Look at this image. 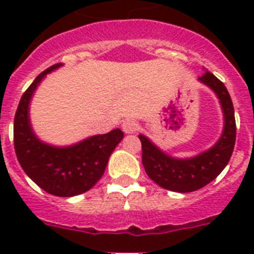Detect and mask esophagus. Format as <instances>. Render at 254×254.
Listing matches in <instances>:
<instances>
[{
	"label": "esophagus",
	"mask_w": 254,
	"mask_h": 254,
	"mask_svg": "<svg viewBox=\"0 0 254 254\" xmlns=\"http://www.w3.org/2000/svg\"><path fill=\"white\" fill-rule=\"evenodd\" d=\"M139 129V124L135 120H127L123 123V130L125 133H135Z\"/></svg>",
	"instance_id": "34e87169"
}]
</instances>
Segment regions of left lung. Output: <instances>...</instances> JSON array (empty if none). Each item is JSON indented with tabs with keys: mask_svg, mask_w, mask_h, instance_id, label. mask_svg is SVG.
Instances as JSON below:
<instances>
[{
	"mask_svg": "<svg viewBox=\"0 0 254 254\" xmlns=\"http://www.w3.org/2000/svg\"><path fill=\"white\" fill-rule=\"evenodd\" d=\"M199 81L216 93L224 113L223 134L215 146L193 158L175 159L159 150L145 135H138L142 145V165L149 178L175 192H192L212 182L228 165L236 142L235 109L225 85L208 71L199 77Z\"/></svg>",
	"mask_w": 254,
	"mask_h": 254,
	"instance_id": "obj_1",
	"label": "left lung"
}]
</instances>
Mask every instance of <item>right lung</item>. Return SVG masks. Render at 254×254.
<instances>
[{
    "mask_svg": "<svg viewBox=\"0 0 254 254\" xmlns=\"http://www.w3.org/2000/svg\"><path fill=\"white\" fill-rule=\"evenodd\" d=\"M61 65L58 63L39 73L22 95L14 117V149L31 181L51 195L68 197L85 192L97 183L124 133L115 129L68 147H54L37 138L29 120L30 99L42 79Z\"/></svg>",
    "mask_w": 254,
    "mask_h": 254,
    "instance_id": "1",
    "label": "right lung"
}]
</instances>
